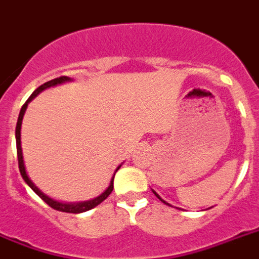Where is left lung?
<instances>
[{"label": "left lung", "mask_w": 259, "mask_h": 259, "mask_svg": "<svg viewBox=\"0 0 259 259\" xmlns=\"http://www.w3.org/2000/svg\"><path fill=\"white\" fill-rule=\"evenodd\" d=\"M153 192H154V195H155V196H156V197H158V199H159V200H160V201H162V203L167 204V205H170V204H168V203H166V201H164V200H162V199H160V197H159V195H158V193H156V192H155V191H153Z\"/></svg>", "instance_id": "obj_1"}]
</instances>
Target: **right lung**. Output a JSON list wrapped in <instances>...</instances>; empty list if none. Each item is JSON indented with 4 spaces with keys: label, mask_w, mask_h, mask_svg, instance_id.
Wrapping results in <instances>:
<instances>
[{
    "label": "right lung",
    "mask_w": 259,
    "mask_h": 259,
    "mask_svg": "<svg viewBox=\"0 0 259 259\" xmlns=\"http://www.w3.org/2000/svg\"><path fill=\"white\" fill-rule=\"evenodd\" d=\"M68 80L69 79L67 77V76H60V77H56V79H52V80H50V81L45 82L43 85H40L39 88H36L35 91H34V93H32L31 96L27 99V101L23 104V106L21 108V112H19L18 121H17V127H15V141H17V155H18L19 171H21V175H22L23 180H25L26 183L29 184L30 188H31V190L34 191V192H35L36 195H38V196L40 197V199H42L46 204H49L50 207L54 208V209L59 210V212H67V213H81V212H85V210H89V209H92V208H95L96 205H99L100 203H103L106 197L109 196L110 192L113 191V180H114V177L112 178V182H110V186L108 187V190H106L104 193H101V195H100L99 197H96V199L89 200V201H84V203H76V204L59 203V201H56V200H52V199H50L49 196H46L45 193L39 190L38 187L32 183L31 180H30V178L27 177V174H26V170H25V164H23L22 147H21V125H22V118H23V114H25L26 108H27V104H29L30 101H31V100L34 99L36 95H38L39 92H42L43 89L49 88V87H52V85H56V84H60V82L68 81ZM118 168H117V170H118Z\"/></svg>",
    "instance_id": "add662e5"
}]
</instances>
